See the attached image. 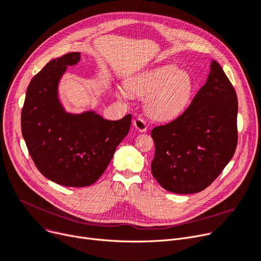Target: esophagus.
<instances>
[{"label":"esophagus","instance_id":"esophagus-1","mask_svg":"<svg viewBox=\"0 0 261 261\" xmlns=\"http://www.w3.org/2000/svg\"><path fill=\"white\" fill-rule=\"evenodd\" d=\"M133 126L134 128L140 131V132H145L147 131V125H146V121L141 118V117H136L134 120H133Z\"/></svg>","mask_w":261,"mask_h":261}]
</instances>
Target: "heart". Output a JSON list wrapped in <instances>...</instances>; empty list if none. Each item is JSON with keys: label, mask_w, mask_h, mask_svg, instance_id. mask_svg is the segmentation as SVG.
<instances>
[{"label": "heart", "mask_w": 261, "mask_h": 261, "mask_svg": "<svg viewBox=\"0 0 261 261\" xmlns=\"http://www.w3.org/2000/svg\"><path fill=\"white\" fill-rule=\"evenodd\" d=\"M194 84L190 76L172 65L150 68L128 82V90L145 98L147 114L160 121L179 116L187 107ZM125 96L126 93L121 92Z\"/></svg>", "instance_id": "heart-1"}]
</instances>
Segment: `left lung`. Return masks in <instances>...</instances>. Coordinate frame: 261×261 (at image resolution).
I'll return each mask as SVG.
<instances>
[{
    "label": "left lung",
    "mask_w": 261,
    "mask_h": 261,
    "mask_svg": "<svg viewBox=\"0 0 261 261\" xmlns=\"http://www.w3.org/2000/svg\"><path fill=\"white\" fill-rule=\"evenodd\" d=\"M238 100L217 61L186 111L153 128L152 175L170 193L196 194L210 186L235 153Z\"/></svg>",
    "instance_id": "obj_1"
}]
</instances>
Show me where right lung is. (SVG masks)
Here are the masks:
<instances>
[{"label":"right lung","instance_id":"1","mask_svg":"<svg viewBox=\"0 0 261 261\" xmlns=\"http://www.w3.org/2000/svg\"><path fill=\"white\" fill-rule=\"evenodd\" d=\"M80 60L68 53L49 61L31 81L22 109V135L38 170L67 187L97 181L131 126V114L108 120L93 110L66 112L59 99V82L67 66Z\"/></svg>","mask_w":261,"mask_h":261}]
</instances>
